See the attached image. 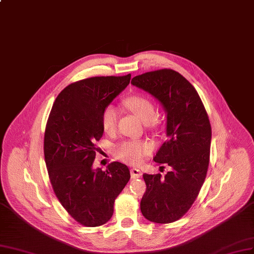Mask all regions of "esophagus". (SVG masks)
<instances>
[{"label": "esophagus", "mask_w": 254, "mask_h": 254, "mask_svg": "<svg viewBox=\"0 0 254 254\" xmlns=\"http://www.w3.org/2000/svg\"><path fill=\"white\" fill-rule=\"evenodd\" d=\"M142 175V172L137 169V168H133L130 169V176H132V178H139Z\"/></svg>", "instance_id": "esophagus-1"}]
</instances>
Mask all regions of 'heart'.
I'll return each instance as SVG.
<instances>
[{
  "label": "heart",
  "mask_w": 254,
  "mask_h": 254,
  "mask_svg": "<svg viewBox=\"0 0 254 254\" xmlns=\"http://www.w3.org/2000/svg\"><path fill=\"white\" fill-rule=\"evenodd\" d=\"M127 108L133 112L135 115L144 124H149L154 118L156 113L152 101L144 96L134 95L125 100ZM118 120V110L115 105H106L101 113V126L105 132L111 133L116 127ZM152 143L143 140H125L115 145L114 154L115 156L127 163L138 165L143 161L146 156L152 152Z\"/></svg>",
  "instance_id": "obj_1"
}]
</instances>
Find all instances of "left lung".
<instances>
[{
  "instance_id": "8db88e82",
  "label": "left lung",
  "mask_w": 254,
  "mask_h": 254,
  "mask_svg": "<svg viewBox=\"0 0 254 254\" xmlns=\"http://www.w3.org/2000/svg\"><path fill=\"white\" fill-rule=\"evenodd\" d=\"M130 83L156 98L167 114V140L154 160L171 171L163 177L143 174L141 213L153 223H173L191 208L207 175L212 134L208 114L194 86L173 69L144 72Z\"/></svg>"
}]
</instances>
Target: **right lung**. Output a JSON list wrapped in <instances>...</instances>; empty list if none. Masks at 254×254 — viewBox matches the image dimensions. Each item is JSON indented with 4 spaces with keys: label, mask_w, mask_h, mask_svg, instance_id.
<instances>
[{
    "label": "right lung",
    "mask_w": 254,
    "mask_h": 254,
    "mask_svg": "<svg viewBox=\"0 0 254 254\" xmlns=\"http://www.w3.org/2000/svg\"><path fill=\"white\" fill-rule=\"evenodd\" d=\"M127 76L92 77L65 87L56 98L44 134V157L54 192L68 214L85 227L109 222L129 170L114 161L93 169L103 135L101 113L128 85Z\"/></svg>",
    "instance_id": "right-lung-1"
}]
</instances>
